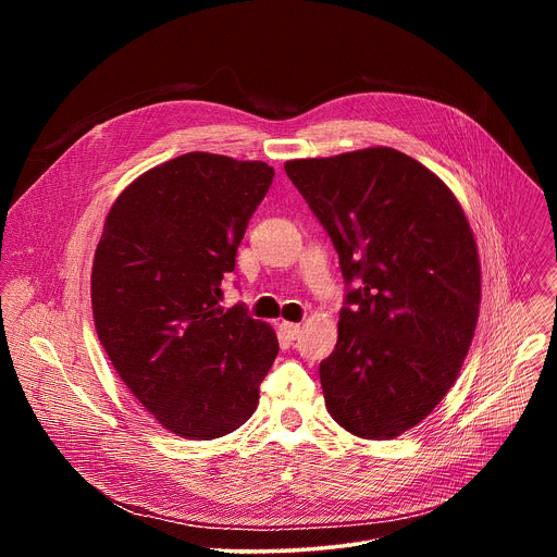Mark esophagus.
I'll use <instances>...</instances> for the list:
<instances>
[{
	"mask_svg": "<svg viewBox=\"0 0 557 557\" xmlns=\"http://www.w3.org/2000/svg\"><path fill=\"white\" fill-rule=\"evenodd\" d=\"M280 331L284 333L286 339H297L299 333H301V326H299V324H293V322H282V324H280Z\"/></svg>",
	"mask_w": 557,
	"mask_h": 557,
	"instance_id": "obj_1",
	"label": "esophagus"
}]
</instances>
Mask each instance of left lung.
<instances>
[{
    "label": "left lung",
    "instance_id": "left-lung-1",
    "mask_svg": "<svg viewBox=\"0 0 557 557\" xmlns=\"http://www.w3.org/2000/svg\"><path fill=\"white\" fill-rule=\"evenodd\" d=\"M357 282L320 363L331 417L359 438L419 425L454 385L481 312V262L451 189L412 156L368 147L286 161Z\"/></svg>",
    "mask_w": 557,
    "mask_h": 557
}]
</instances>
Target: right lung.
Wrapping results in <instances>:
<instances>
[{"instance_id":"add662e5","label":"right lung","mask_w":557,"mask_h":557,"mask_svg":"<svg viewBox=\"0 0 557 557\" xmlns=\"http://www.w3.org/2000/svg\"><path fill=\"white\" fill-rule=\"evenodd\" d=\"M273 174L189 151L129 183L106 218L90 286L99 342L138 404L181 438L245 425L277 357L269 324L218 304Z\"/></svg>"}]
</instances>
